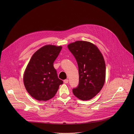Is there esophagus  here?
Here are the masks:
<instances>
[{
    "instance_id": "34e87169",
    "label": "esophagus",
    "mask_w": 134,
    "mask_h": 134,
    "mask_svg": "<svg viewBox=\"0 0 134 134\" xmlns=\"http://www.w3.org/2000/svg\"><path fill=\"white\" fill-rule=\"evenodd\" d=\"M68 82H69L68 79H65V80H64V82L65 83H68Z\"/></svg>"
}]
</instances>
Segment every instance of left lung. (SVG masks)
<instances>
[{
	"label": "left lung",
	"instance_id": "left-lung-1",
	"mask_svg": "<svg viewBox=\"0 0 134 134\" xmlns=\"http://www.w3.org/2000/svg\"><path fill=\"white\" fill-rule=\"evenodd\" d=\"M68 47L78 66L79 84L72 90L73 93L80 99L89 100L101 90L105 83L104 59L96 45L89 42L78 41Z\"/></svg>",
	"mask_w": 134,
	"mask_h": 134
}]
</instances>
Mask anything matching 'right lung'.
I'll use <instances>...</instances> for the list:
<instances>
[{"label": "right lung", "instance_id": "obj_1", "mask_svg": "<svg viewBox=\"0 0 134 134\" xmlns=\"http://www.w3.org/2000/svg\"><path fill=\"white\" fill-rule=\"evenodd\" d=\"M61 49V46L45 45L33 55L28 64L24 75V83L27 92L36 99H50L63 83L53 64Z\"/></svg>", "mask_w": 134, "mask_h": 134}]
</instances>
